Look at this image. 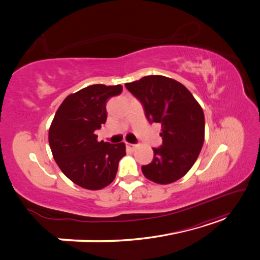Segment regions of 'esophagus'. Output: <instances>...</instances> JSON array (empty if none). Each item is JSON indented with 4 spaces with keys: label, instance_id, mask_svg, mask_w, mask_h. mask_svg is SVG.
Returning a JSON list of instances; mask_svg holds the SVG:
<instances>
[{
    "label": "esophagus",
    "instance_id": "esophagus-1",
    "mask_svg": "<svg viewBox=\"0 0 260 260\" xmlns=\"http://www.w3.org/2000/svg\"><path fill=\"white\" fill-rule=\"evenodd\" d=\"M125 145H127V147L130 148L131 151H135V149L137 148V145L136 144H132V143H125Z\"/></svg>",
    "mask_w": 260,
    "mask_h": 260
}]
</instances>
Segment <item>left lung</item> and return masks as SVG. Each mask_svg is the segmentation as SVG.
Segmentation results:
<instances>
[{"label":"left lung","mask_w":260,"mask_h":260,"mask_svg":"<svg viewBox=\"0 0 260 260\" xmlns=\"http://www.w3.org/2000/svg\"><path fill=\"white\" fill-rule=\"evenodd\" d=\"M143 105L149 122L161 124V146L153 148L154 159L142 166L148 180L168 184L182 178L198 159L205 138V117L183 84L164 76H146L125 83Z\"/></svg>","instance_id":"8db88e82"}]
</instances>
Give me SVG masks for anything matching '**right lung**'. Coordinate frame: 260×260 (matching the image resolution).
Segmentation results:
<instances>
[{"mask_svg": "<svg viewBox=\"0 0 260 260\" xmlns=\"http://www.w3.org/2000/svg\"><path fill=\"white\" fill-rule=\"evenodd\" d=\"M121 91L120 84L86 86L62 101L51 123L54 159L62 174L83 188L101 190L111 184L125 155L124 143L99 142L94 133L106 122L107 100Z\"/></svg>", "mask_w": 260, "mask_h": 260, "instance_id": "1", "label": "right lung"}]
</instances>
